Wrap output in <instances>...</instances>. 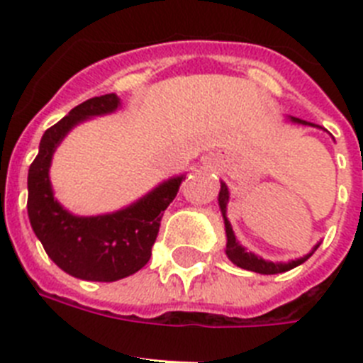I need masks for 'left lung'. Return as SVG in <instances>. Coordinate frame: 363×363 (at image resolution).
Returning a JSON list of instances; mask_svg holds the SVG:
<instances>
[{"label":"left lung","mask_w":363,"mask_h":363,"mask_svg":"<svg viewBox=\"0 0 363 363\" xmlns=\"http://www.w3.org/2000/svg\"><path fill=\"white\" fill-rule=\"evenodd\" d=\"M285 120L289 123H298V125H307V127H316V129H323L320 125H314L311 121L300 120V118L287 116ZM220 194H218V205H220L221 216H223V223H225V236H227V245H225V255L227 258L233 262L236 267H242L245 271L258 272V274H278V272L291 271V269L301 265L306 259H309L313 256V252L320 247V243L313 247V251L307 252L306 256L296 259H289V262H269V259H264L262 256L255 255V252L247 251L245 247L236 240V234H234L233 225H230L229 218H227V203H229V187L225 185V182H220Z\"/></svg>","instance_id":"obj_1"}]
</instances>
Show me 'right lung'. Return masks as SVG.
<instances>
[{"label":"right lung","mask_w":363,"mask_h":363,"mask_svg":"<svg viewBox=\"0 0 363 363\" xmlns=\"http://www.w3.org/2000/svg\"><path fill=\"white\" fill-rule=\"evenodd\" d=\"M121 107L114 92L86 99L45 130L36 160L28 169V220L34 234L57 267L86 281H116L149 262L163 211L178 194L185 174L172 176L145 196L120 211L78 216L56 200L50 163L63 138L83 121L112 114Z\"/></svg>","instance_id":"1"}]
</instances>
